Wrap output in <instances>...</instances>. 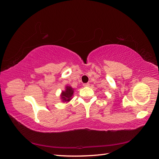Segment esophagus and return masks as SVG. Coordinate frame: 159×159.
Masks as SVG:
<instances>
[{
  "mask_svg": "<svg viewBox=\"0 0 159 159\" xmlns=\"http://www.w3.org/2000/svg\"><path fill=\"white\" fill-rule=\"evenodd\" d=\"M89 85V83H84V84H83V86H84V87H88Z\"/></svg>",
  "mask_w": 159,
  "mask_h": 159,
  "instance_id": "34e87169",
  "label": "esophagus"
}]
</instances>
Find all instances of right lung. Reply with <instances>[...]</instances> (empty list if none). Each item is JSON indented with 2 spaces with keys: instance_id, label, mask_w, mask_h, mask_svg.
Here are the masks:
<instances>
[{
  "instance_id": "add662e5",
  "label": "right lung",
  "mask_w": 159,
  "mask_h": 159,
  "mask_svg": "<svg viewBox=\"0 0 159 159\" xmlns=\"http://www.w3.org/2000/svg\"><path fill=\"white\" fill-rule=\"evenodd\" d=\"M73 93H74V90L72 87L67 86L65 92H62V95H61L62 100L64 101V102L70 101L71 100V98H72V96L73 95Z\"/></svg>"
}]
</instances>
